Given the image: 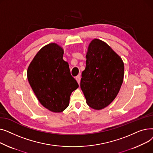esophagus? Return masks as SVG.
<instances>
[{
  "mask_svg": "<svg viewBox=\"0 0 153 153\" xmlns=\"http://www.w3.org/2000/svg\"><path fill=\"white\" fill-rule=\"evenodd\" d=\"M76 79L79 84H80V81H81V74H79L77 77H76Z\"/></svg>",
  "mask_w": 153,
  "mask_h": 153,
  "instance_id": "esophagus-1",
  "label": "esophagus"
}]
</instances>
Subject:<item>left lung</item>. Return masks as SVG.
<instances>
[{"mask_svg": "<svg viewBox=\"0 0 153 153\" xmlns=\"http://www.w3.org/2000/svg\"><path fill=\"white\" fill-rule=\"evenodd\" d=\"M85 57L81 90L87 105L101 110L109 105L119 92L123 81L124 63L109 45L97 38L90 43Z\"/></svg>", "mask_w": 153, "mask_h": 153, "instance_id": "8db88e82", "label": "left lung"}]
</instances>
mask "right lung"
I'll list each match as a JSON object with an SVG mask.
<instances>
[{"instance_id":"obj_1","label":"right lung","mask_w":153,"mask_h":153,"mask_svg":"<svg viewBox=\"0 0 153 153\" xmlns=\"http://www.w3.org/2000/svg\"><path fill=\"white\" fill-rule=\"evenodd\" d=\"M63 54L58 44H48L36 53L27 70L28 81L38 101L54 113L68 107L71 93L79 87Z\"/></svg>"}]
</instances>
